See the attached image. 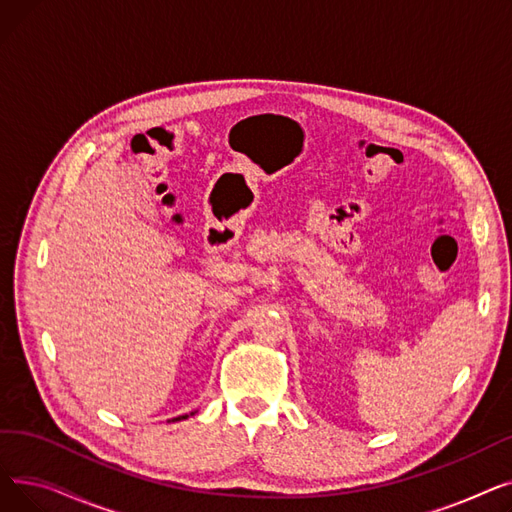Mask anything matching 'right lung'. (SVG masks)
<instances>
[{
  "label": "right lung",
  "instance_id": "add662e5",
  "mask_svg": "<svg viewBox=\"0 0 512 512\" xmlns=\"http://www.w3.org/2000/svg\"><path fill=\"white\" fill-rule=\"evenodd\" d=\"M188 415H182V417H176V421H180V419H186Z\"/></svg>",
  "mask_w": 512,
  "mask_h": 512
}]
</instances>
